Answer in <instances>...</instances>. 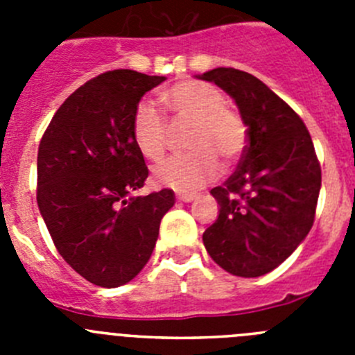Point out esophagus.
I'll list each match as a JSON object with an SVG mask.
<instances>
[{"mask_svg": "<svg viewBox=\"0 0 355 355\" xmlns=\"http://www.w3.org/2000/svg\"><path fill=\"white\" fill-rule=\"evenodd\" d=\"M175 199L181 200V202H192V200L196 199V196H193V193H178Z\"/></svg>", "mask_w": 355, "mask_h": 355, "instance_id": "34e87169", "label": "esophagus"}]
</instances>
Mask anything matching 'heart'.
<instances>
[{
    "mask_svg": "<svg viewBox=\"0 0 355 355\" xmlns=\"http://www.w3.org/2000/svg\"><path fill=\"white\" fill-rule=\"evenodd\" d=\"M175 121L190 122L187 147L192 153L171 156L153 168V180L159 187L175 192H193L215 180L224 165H233L247 147V126L243 119L225 108L220 90L200 81H181L163 94ZM131 137L147 159H158L165 153L167 124L155 105L139 103L131 121Z\"/></svg>",
    "mask_w": 355,
    "mask_h": 355,
    "instance_id": "1",
    "label": "heart"
}]
</instances>
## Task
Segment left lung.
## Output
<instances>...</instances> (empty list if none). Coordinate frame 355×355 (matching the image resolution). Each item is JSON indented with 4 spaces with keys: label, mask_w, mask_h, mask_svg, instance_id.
Instances as JSON below:
<instances>
[{
    "label": "left lung",
    "mask_w": 355,
    "mask_h": 355,
    "mask_svg": "<svg viewBox=\"0 0 355 355\" xmlns=\"http://www.w3.org/2000/svg\"><path fill=\"white\" fill-rule=\"evenodd\" d=\"M197 78L233 97L249 140L233 175L211 190L220 209L202 241L225 272L259 277L311 231L322 187L315 146L302 119L249 72L216 67Z\"/></svg>",
    "instance_id": "8db88e82"
}]
</instances>
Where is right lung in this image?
Masks as SVG:
<instances>
[{
    "mask_svg": "<svg viewBox=\"0 0 355 355\" xmlns=\"http://www.w3.org/2000/svg\"><path fill=\"white\" fill-rule=\"evenodd\" d=\"M165 76L99 74L56 110L37 156V205L62 258L87 281L117 288L155 250L172 190L135 197L149 171L131 137L135 108Z\"/></svg>",
    "mask_w": 355,
    "mask_h": 355,
    "instance_id": "1",
    "label": "right lung"
}]
</instances>
